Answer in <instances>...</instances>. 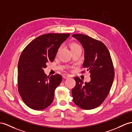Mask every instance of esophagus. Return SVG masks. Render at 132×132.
<instances>
[{
  "label": "esophagus",
  "instance_id": "esophagus-1",
  "mask_svg": "<svg viewBox=\"0 0 132 132\" xmlns=\"http://www.w3.org/2000/svg\"><path fill=\"white\" fill-rule=\"evenodd\" d=\"M62 77H63L64 79H68V78H69V77H70V75H68V74H66V73H64L63 75H62Z\"/></svg>",
  "mask_w": 132,
  "mask_h": 132
}]
</instances>
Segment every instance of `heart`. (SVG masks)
Wrapping results in <instances>:
<instances>
[{
	"label": "heart",
	"instance_id": "obj_1",
	"mask_svg": "<svg viewBox=\"0 0 132 132\" xmlns=\"http://www.w3.org/2000/svg\"><path fill=\"white\" fill-rule=\"evenodd\" d=\"M70 47L71 50H75L76 48H81V46H80L79 44H78L77 43H76V42H73V43H71L70 45ZM60 48L59 49V51L60 50Z\"/></svg>",
	"mask_w": 132,
	"mask_h": 132
}]
</instances>
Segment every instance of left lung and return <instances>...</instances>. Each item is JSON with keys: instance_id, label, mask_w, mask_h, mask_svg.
<instances>
[{"instance_id": "left-lung-1", "label": "left lung", "mask_w": 132, "mask_h": 132, "mask_svg": "<svg viewBox=\"0 0 132 132\" xmlns=\"http://www.w3.org/2000/svg\"><path fill=\"white\" fill-rule=\"evenodd\" d=\"M81 43L85 51L83 67L90 73L91 80L85 82L75 77L76 85L72 89L73 101L85 110H90L100 106L106 98L112 86L114 69L112 60L104 44L82 34H74ZM85 72V71L81 73Z\"/></svg>"}]
</instances>
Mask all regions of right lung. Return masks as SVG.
Instances as JSON below:
<instances>
[{
	"instance_id": "1",
	"label": "right lung",
	"mask_w": 132,
	"mask_h": 132,
	"mask_svg": "<svg viewBox=\"0 0 132 132\" xmlns=\"http://www.w3.org/2000/svg\"><path fill=\"white\" fill-rule=\"evenodd\" d=\"M70 35L45 34L33 40L22 51L18 65V90L23 102L31 109L41 110L52 103L62 76H47L43 69L53 61L60 46Z\"/></svg>"
}]
</instances>
